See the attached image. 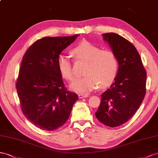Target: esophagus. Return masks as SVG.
Listing matches in <instances>:
<instances>
[{
    "instance_id": "esophagus-1",
    "label": "esophagus",
    "mask_w": 158,
    "mask_h": 158,
    "mask_svg": "<svg viewBox=\"0 0 158 158\" xmlns=\"http://www.w3.org/2000/svg\"><path fill=\"white\" fill-rule=\"evenodd\" d=\"M78 96H79V98H82L87 97H88V94H79Z\"/></svg>"
}]
</instances>
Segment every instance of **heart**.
<instances>
[{"label":"heart","instance_id":"heart-1","mask_svg":"<svg viewBox=\"0 0 158 158\" xmlns=\"http://www.w3.org/2000/svg\"><path fill=\"white\" fill-rule=\"evenodd\" d=\"M75 61H85L84 77L77 78L70 85L73 91L87 93L96 89L97 85L104 88L114 80L118 70V61L116 54L110 49H101L88 41H83L71 49ZM57 66L63 78L68 81L74 79L73 61L65 54H60Z\"/></svg>","mask_w":158,"mask_h":158}]
</instances>
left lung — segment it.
Instances as JSON below:
<instances>
[{"mask_svg": "<svg viewBox=\"0 0 158 158\" xmlns=\"http://www.w3.org/2000/svg\"><path fill=\"white\" fill-rule=\"evenodd\" d=\"M118 61L114 82L103 93L95 116L101 123L116 127L128 121L141 105L146 92V71L140 56L128 40L115 33L103 34Z\"/></svg>", "mask_w": 158, "mask_h": 158, "instance_id": "8db88e82", "label": "left lung"}]
</instances>
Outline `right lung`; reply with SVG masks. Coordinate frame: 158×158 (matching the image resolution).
Instances as JSON below:
<instances>
[{
	"instance_id": "obj_1",
	"label": "right lung",
	"mask_w": 158,
	"mask_h": 158,
	"mask_svg": "<svg viewBox=\"0 0 158 158\" xmlns=\"http://www.w3.org/2000/svg\"><path fill=\"white\" fill-rule=\"evenodd\" d=\"M78 35L39 39L22 58L16 83L21 110L40 129L53 131L62 127L79 98L66 89L57 66L58 56Z\"/></svg>"
}]
</instances>
